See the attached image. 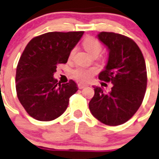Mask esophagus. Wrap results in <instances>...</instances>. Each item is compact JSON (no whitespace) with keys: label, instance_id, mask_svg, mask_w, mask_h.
I'll return each mask as SVG.
<instances>
[{"label":"esophagus","instance_id":"esophagus-1","mask_svg":"<svg viewBox=\"0 0 159 159\" xmlns=\"http://www.w3.org/2000/svg\"><path fill=\"white\" fill-rule=\"evenodd\" d=\"M86 86V85H85V84H82V83L78 84V88H79V89H83V88H85Z\"/></svg>","mask_w":159,"mask_h":159}]
</instances>
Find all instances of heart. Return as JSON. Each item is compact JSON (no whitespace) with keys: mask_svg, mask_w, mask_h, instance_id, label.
<instances>
[{"mask_svg":"<svg viewBox=\"0 0 159 159\" xmlns=\"http://www.w3.org/2000/svg\"><path fill=\"white\" fill-rule=\"evenodd\" d=\"M83 46L88 52L94 57H98L102 52V43L94 37H88L83 42ZM74 50L72 52L73 53ZM95 73V69H83L77 68L73 71V77L76 80L81 82H87L91 79Z\"/></svg>","mask_w":159,"mask_h":159,"instance_id":"b5f03b06","label":"heart"}]
</instances>
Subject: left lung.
I'll return each instance as SVG.
<instances>
[{
  "mask_svg": "<svg viewBox=\"0 0 159 159\" xmlns=\"http://www.w3.org/2000/svg\"><path fill=\"white\" fill-rule=\"evenodd\" d=\"M98 39L108 49V61L98 75L112 83L105 93L94 86V95L89 102L90 112L102 124L116 126L127 122L142 103L147 86L145 59L133 39L114 32H100Z\"/></svg>",
  "mask_w": 159,
  "mask_h": 159,
  "instance_id": "1",
  "label": "left lung"
}]
</instances>
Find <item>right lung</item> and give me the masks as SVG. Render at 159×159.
<instances>
[{
    "mask_svg": "<svg viewBox=\"0 0 159 159\" xmlns=\"http://www.w3.org/2000/svg\"><path fill=\"white\" fill-rule=\"evenodd\" d=\"M84 31L48 32L28 43L16 70V91L26 112L37 120L50 121L65 112L78 90L73 80L61 84L53 75L65 64Z\"/></svg>",
    "mask_w": 159,
    "mask_h": 159,
    "instance_id": "1",
    "label": "right lung"
}]
</instances>
